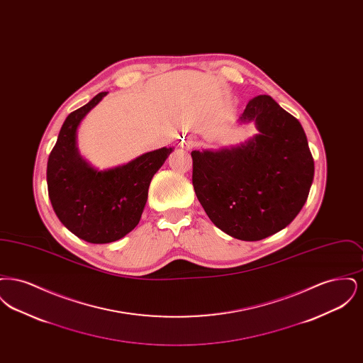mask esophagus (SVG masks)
<instances>
[{
	"label": "esophagus",
	"instance_id": "obj_1",
	"mask_svg": "<svg viewBox=\"0 0 363 363\" xmlns=\"http://www.w3.org/2000/svg\"><path fill=\"white\" fill-rule=\"evenodd\" d=\"M181 145H182V148H185V150H191L193 145H194V143H193L190 138H185Z\"/></svg>",
	"mask_w": 363,
	"mask_h": 363
}]
</instances>
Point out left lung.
Returning <instances> with one entry per match:
<instances>
[{
    "label": "left lung",
    "mask_w": 363,
    "mask_h": 363,
    "mask_svg": "<svg viewBox=\"0 0 363 363\" xmlns=\"http://www.w3.org/2000/svg\"><path fill=\"white\" fill-rule=\"evenodd\" d=\"M259 135L238 148L191 151V182L208 218L225 234L259 241L305 206L314 160L299 121L268 95L253 98L240 116Z\"/></svg>",
    "instance_id": "obj_1"
}]
</instances>
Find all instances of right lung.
<instances>
[{
  "label": "right lung",
  "instance_id": "add662e5",
  "mask_svg": "<svg viewBox=\"0 0 363 363\" xmlns=\"http://www.w3.org/2000/svg\"><path fill=\"white\" fill-rule=\"evenodd\" d=\"M106 94L70 113L48 160V190L55 215L76 237L91 243L121 240L138 225L151 179L173 151L163 147L106 172L89 167L77 152L76 130Z\"/></svg>",
  "mask_w": 363,
  "mask_h": 363
}]
</instances>
